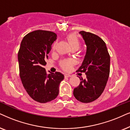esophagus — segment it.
Wrapping results in <instances>:
<instances>
[{
  "instance_id": "obj_1",
  "label": "esophagus",
  "mask_w": 130,
  "mask_h": 130,
  "mask_svg": "<svg viewBox=\"0 0 130 130\" xmlns=\"http://www.w3.org/2000/svg\"><path fill=\"white\" fill-rule=\"evenodd\" d=\"M71 75L70 74H65V78H68V77H70Z\"/></svg>"
}]
</instances>
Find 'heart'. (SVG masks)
I'll list each match as a JSON object with an SVG mask.
<instances>
[{"instance_id":"heart-1","label":"heart","mask_w":130,"mask_h":130,"mask_svg":"<svg viewBox=\"0 0 130 130\" xmlns=\"http://www.w3.org/2000/svg\"><path fill=\"white\" fill-rule=\"evenodd\" d=\"M67 39L68 41L69 44H70L71 47L72 48H76L78 50L80 48V45H81V42L78 37H77L75 34H70L67 37ZM56 43L55 42L53 44L52 49L54 50L56 48ZM73 64V62L71 60H63L60 62V65H61L62 68L65 70H68L71 68Z\"/></svg>"}]
</instances>
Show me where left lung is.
Wrapping results in <instances>:
<instances>
[{
	"label": "left lung",
	"mask_w": 130,
	"mask_h": 130,
	"mask_svg": "<svg viewBox=\"0 0 130 130\" xmlns=\"http://www.w3.org/2000/svg\"><path fill=\"white\" fill-rule=\"evenodd\" d=\"M86 45V52L78 71L85 73L86 78H80V85L73 91L75 98L82 103L96 100L104 91L110 74V58L106 43L98 36L81 31Z\"/></svg>",
	"instance_id": "obj_1"
}]
</instances>
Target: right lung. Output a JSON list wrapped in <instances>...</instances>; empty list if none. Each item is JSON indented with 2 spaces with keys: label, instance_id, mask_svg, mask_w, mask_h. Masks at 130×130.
<instances>
[{
  "label": "right lung",
  "instance_id": "obj_1",
  "mask_svg": "<svg viewBox=\"0 0 130 130\" xmlns=\"http://www.w3.org/2000/svg\"><path fill=\"white\" fill-rule=\"evenodd\" d=\"M57 39L55 33L35 30L21 41L18 53L20 77L26 91L35 101L45 103L59 94V85L64 75L59 72L49 74L44 68L52 45Z\"/></svg>",
  "mask_w": 130,
  "mask_h": 130
}]
</instances>
